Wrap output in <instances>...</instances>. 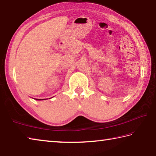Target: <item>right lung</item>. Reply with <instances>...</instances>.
Listing matches in <instances>:
<instances>
[{
    "label": "right lung",
    "mask_w": 156,
    "mask_h": 156,
    "mask_svg": "<svg viewBox=\"0 0 156 156\" xmlns=\"http://www.w3.org/2000/svg\"><path fill=\"white\" fill-rule=\"evenodd\" d=\"M36 100H44V99H37Z\"/></svg>",
    "instance_id": "1"
}]
</instances>
